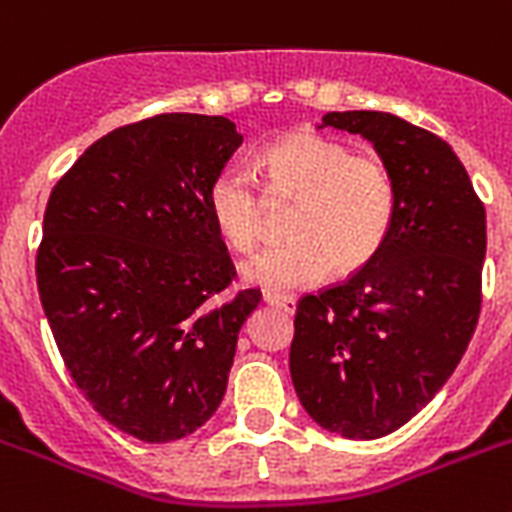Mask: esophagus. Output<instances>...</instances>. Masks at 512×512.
<instances>
[{"label":"esophagus","instance_id":"esophagus-1","mask_svg":"<svg viewBox=\"0 0 512 512\" xmlns=\"http://www.w3.org/2000/svg\"><path fill=\"white\" fill-rule=\"evenodd\" d=\"M265 305L278 307V310H284V313H294L297 310V299L289 297V294H276V292H265L263 294Z\"/></svg>","mask_w":512,"mask_h":512}]
</instances>
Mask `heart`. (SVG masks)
Here are the masks:
<instances>
[{
  "label": "heart",
  "mask_w": 512,
  "mask_h": 512,
  "mask_svg": "<svg viewBox=\"0 0 512 512\" xmlns=\"http://www.w3.org/2000/svg\"><path fill=\"white\" fill-rule=\"evenodd\" d=\"M257 173L273 197H297L286 239L242 263V278L265 292L307 289L336 273H352L376 255L392 231L397 186L376 155H352L321 134L278 139L257 157ZM207 213L234 249L260 236V194L244 168L220 170L207 189Z\"/></svg>",
  "instance_id": "1"
}]
</instances>
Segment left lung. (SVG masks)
<instances>
[{
    "label": "left lung",
    "instance_id": "obj_1",
    "mask_svg": "<svg viewBox=\"0 0 512 512\" xmlns=\"http://www.w3.org/2000/svg\"><path fill=\"white\" fill-rule=\"evenodd\" d=\"M397 186L392 231L344 284L299 299L289 371L318 426L378 439L405 426L458 368L481 310L486 213L447 141L392 112H328Z\"/></svg>",
    "mask_w": 512,
    "mask_h": 512
}]
</instances>
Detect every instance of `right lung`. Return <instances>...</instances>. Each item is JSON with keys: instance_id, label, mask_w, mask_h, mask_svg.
<instances>
[{"instance_id": "right-lung-1", "label": "right lung", "mask_w": 512, "mask_h": 512, "mask_svg": "<svg viewBox=\"0 0 512 512\" xmlns=\"http://www.w3.org/2000/svg\"><path fill=\"white\" fill-rule=\"evenodd\" d=\"M242 134L168 112L94 141L57 181L36 255L41 307L70 376L105 421L173 442L218 410L257 289L236 276L207 189Z\"/></svg>"}]
</instances>
